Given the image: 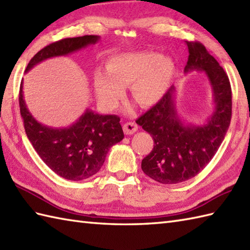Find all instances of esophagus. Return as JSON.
I'll return each instance as SVG.
<instances>
[{"mask_svg":"<svg viewBox=\"0 0 250 250\" xmlns=\"http://www.w3.org/2000/svg\"><path fill=\"white\" fill-rule=\"evenodd\" d=\"M137 131V125L134 122H125L124 125V132L126 135H131Z\"/></svg>","mask_w":250,"mask_h":250,"instance_id":"34e87169","label":"esophagus"}]
</instances>
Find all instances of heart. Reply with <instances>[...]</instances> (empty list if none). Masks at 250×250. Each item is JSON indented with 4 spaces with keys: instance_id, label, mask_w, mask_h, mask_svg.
<instances>
[{
    "instance_id": "1",
    "label": "heart",
    "mask_w": 250,
    "mask_h": 250,
    "mask_svg": "<svg viewBox=\"0 0 250 250\" xmlns=\"http://www.w3.org/2000/svg\"><path fill=\"white\" fill-rule=\"evenodd\" d=\"M105 72H97L93 83L104 107L114 108L124 97V87L131 86V95L143 107L157 104L171 84L175 64L158 52H125L110 56Z\"/></svg>"
}]
</instances>
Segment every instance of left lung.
Segmentation results:
<instances>
[{"instance_id": "left-lung-1", "label": "left lung", "mask_w": 250, "mask_h": 250, "mask_svg": "<svg viewBox=\"0 0 250 250\" xmlns=\"http://www.w3.org/2000/svg\"><path fill=\"white\" fill-rule=\"evenodd\" d=\"M189 57L185 73L204 72L213 91L214 110L203 125H185L175 106L172 86L159 102L136 120L153 139V149L142 160L147 176L166 185L178 184L198 175L224 141L232 115L229 77L204 45L186 41Z\"/></svg>"}]
</instances>
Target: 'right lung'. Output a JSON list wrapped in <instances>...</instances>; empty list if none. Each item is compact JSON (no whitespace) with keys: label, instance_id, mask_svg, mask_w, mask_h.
Wrapping results in <instances>:
<instances>
[{"label":"right lung","instance_id":"obj_1","mask_svg":"<svg viewBox=\"0 0 250 250\" xmlns=\"http://www.w3.org/2000/svg\"><path fill=\"white\" fill-rule=\"evenodd\" d=\"M100 40L98 35L70 37L44 47L30 60L25 73L42 61L67 56ZM23 81L19 91L20 114L25 134L42 160L59 176L78 182L97 174L111 146L124 139L120 118L100 115L87 108L79 119L67 128H51L31 115L23 99Z\"/></svg>","mask_w":250,"mask_h":250}]
</instances>
